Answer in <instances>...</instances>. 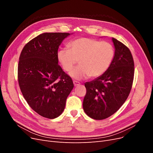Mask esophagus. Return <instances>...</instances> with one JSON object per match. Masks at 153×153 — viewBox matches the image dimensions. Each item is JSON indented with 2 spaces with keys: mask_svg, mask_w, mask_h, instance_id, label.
Listing matches in <instances>:
<instances>
[{
  "mask_svg": "<svg viewBox=\"0 0 153 153\" xmlns=\"http://www.w3.org/2000/svg\"><path fill=\"white\" fill-rule=\"evenodd\" d=\"M73 84H74V85H75V86H77L78 85H80V83L79 82L76 81V80H73Z\"/></svg>",
  "mask_w": 153,
  "mask_h": 153,
  "instance_id": "1",
  "label": "esophagus"
}]
</instances>
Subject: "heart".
<instances>
[{
    "label": "heart",
    "instance_id": "1",
    "mask_svg": "<svg viewBox=\"0 0 153 153\" xmlns=\"http://www.w3.org/2000/svg\"><path fill=\"white\" fill-rule=\"evenodd\" d=\"M67 47L68 49L58 51L57 60L66 72L70 71L78 61L80 66L69 74L76 80L101 76L108 70L115 56L114 47L107 41L82 37L71 41Z\"/></svg>",
    "mask_w": 153,
    "mask_h": 153
}]
</instances>
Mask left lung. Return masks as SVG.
I'll use <instances>...</instances> for the list:
<instances>
[{"instance_id":"left-lung-1","label":"left lung","mask_w":153,"mask_h":153,"mask_svg":"<svg viewBox=\"0 0 153 153\" xmlns=\"http://www.w3.org/2000/svg\"><path fill=\"white\" fill-rule=\"evenodd\" d=\"M115 56L110 68L102 75L86 82L83 108L88 116L102 120L115 113L124 104L133 85L134 61L129 49L112 38Z\"/></svg>"}]
</instances>
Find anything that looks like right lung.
<instances>
[{
    "label": "right lung",
    "instance_id": "obj_1",
    "mask_svg": "<svg viewBox=\"0 0 153 153\" xmlns=\"http://www.w3.org/2000/svg\"><path fill=\"white\" fill-rule=\"evenodd\" d=\"M70 34H41L22 49L18 65V80L30 108L48 119L59 117L74 87L71 78L58 64L59 45Z\"/></svg>",
    "mask_w": 153,
    "mask_h": 153
}]
</instances>
